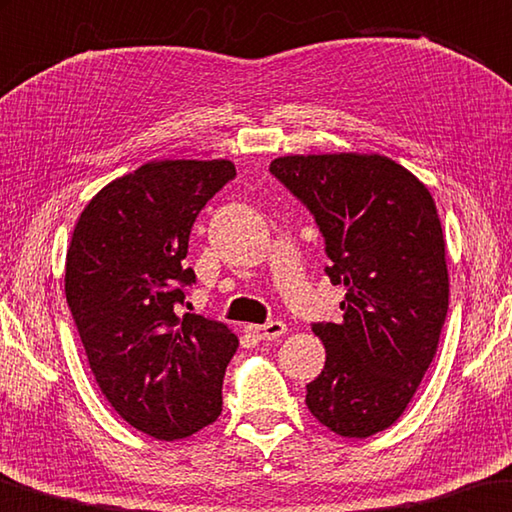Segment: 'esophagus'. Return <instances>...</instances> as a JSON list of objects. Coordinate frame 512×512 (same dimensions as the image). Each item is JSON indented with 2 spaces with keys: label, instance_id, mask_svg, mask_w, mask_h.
<instances>
[{
  "label": "esophagus",
  "instance_id": "34e87169",
  "mask_svg": "<svg viewBox=\"0 0 512 512\" xmlns=\"http://www.w3.org/2000/svg\"><path fill=\"white\" fill-rule=\"evenodd\" d=\"M245 331L256 340H276L286 333V324L283 322H267V324H247Z\"/></svg>",
  "mask_w": 512,
  "mask_h": 512
}]
</instances>
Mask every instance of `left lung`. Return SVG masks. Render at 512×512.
<instances>
[{
  "mask_svg": "<svg viewBox=\"0 0 512 512\" xmlns=\"http://www.w3.org/2000/svg\"><path fill=\"white\" fill-rule=\"evenodd\" d=\"M270 172L320 226L342 322L313 324L324 370L306 406L342 438L395 424L420 388L449 308L445 236L429 188L381 154L279 156Z\"/></svg>",
  "mask_w": 512,
  "mask_h": 512,
  "instance_id": "1",
  "label": "left lung"
}]
</instances>
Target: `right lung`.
Instances as JSON below:
<instances>
[{"instance_id":"add662e5","label":"right lung","mask_w":512,"mask_h":512,"mask_svg":"<svg viewBox=\"0 0 512 512\" xmlns=\"http://www.w3.org/2000/svg\"><path fill=\"white\" fill-rule=\"evenodd\" d=\"M236 165L152 161L88 201L65 258V297L90 370L117 415L156 440H179L222 413L238 338L204 315H179L183 265L201 208Z\"/></svg>"}]
</instances>
